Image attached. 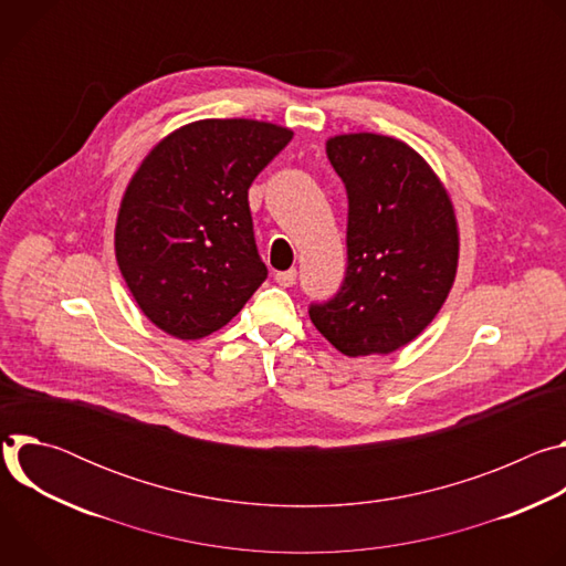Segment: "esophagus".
Masks as SVG:
<instances>
[{"label":"esophagus","mask_w":566,"mask_h":566,"mask_svg":"<svg viewBox=\"0 0 566 566\" xmlns=\"http://www.w3.org/2000/svg\"><path fill=\"white\" fill-rule=\"evenodd\" d=\"M295 277H297L295 269H289V271H277V273H275V282H277L280 286H284V289L293 286V284H295Z\"/></svg>","instance_id":"1"}]
</instances>
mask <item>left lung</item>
<instances>
[{
	"label": "left lung",
	"instance_id": "left-lung-1",
	"mask_svg": "<svg viewBox=\"0 0 566 566\" xmlns=\"http://www.w3.org/2000/svg\"><path fill=\"white\" fill-rule=\"evenodd\" d=\"M327 156L349 199L347 273L308 315L345 356H385L423 334L454 284V206L428 160L398 138L338 134Z\"/></svg>",
	"mask_w": 566,
	"mask_h": 566
}]
</instances>
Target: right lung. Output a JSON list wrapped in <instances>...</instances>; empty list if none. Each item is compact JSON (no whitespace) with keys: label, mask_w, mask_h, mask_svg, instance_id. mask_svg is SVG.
I'll return each mask as SVG.
<instances>
[{"label":"right lung","mask_w":566,"mask_h":566,"mask_svg":"<svg viewBox=\"0 0 566 566\" xmlns=\"http://www.w3.org/2000/svg\"><path fill=\"white\" fill-rule=\"evenodd\" d=\"M291 138L275 123L203 118L140 160L118 208L114 249L132 297L160 332L206 338L266 280L249 188Z\"/></svg>","instance_id":"right-lung-1"}]
</instances>
